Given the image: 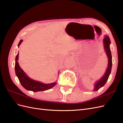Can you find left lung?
<instances>
[{
  "instance_id": "left-lung-1",
  "label": "left lung",
  "mask_w": 123,
  "mask_h": 123,
  "mask_svg": "<svg viewBox=\"0 0 123 123\" xmlns=\"http://www.w3.org/2000/svg\"><path fill=\"white\" fill-rule=\"evenodd\" d=\"M110 39L108 36L106 35L104 39V49H105L107 55L108 57V68L106 70V72L103 77L100 80L97 81L95 85V88L94 91H98L99 89L104 86L106 83L108 79L110 74L111 73V68H112V56H111V51L110 49Z\"/></svg>"
}]
</instances>
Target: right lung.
I'll list each match as a JSON object with an SVG mask.
<instances>
[{"label": "right lung", "mask_w": 123, "mask_h": 123, "mask_svg": "<svg viewBox=\"0 0 123 123\" xmlns=\"http://www.w3.org/2000/svg\"><path fill=\"white\" fill-rule=\"evenodd\" d=\"M22 41L23 40H20L18 44V46L20 45ZM18 55H19V54L18 53L15 58V72L20 83L25 89L33 92L42 91L50 89L56 85V83L50 84H44L30 79L28 76L26 75L24 71L20 68L19 64H18Z\"/></svg>", "instance_id": "right-lung-1"}]
</instances>
